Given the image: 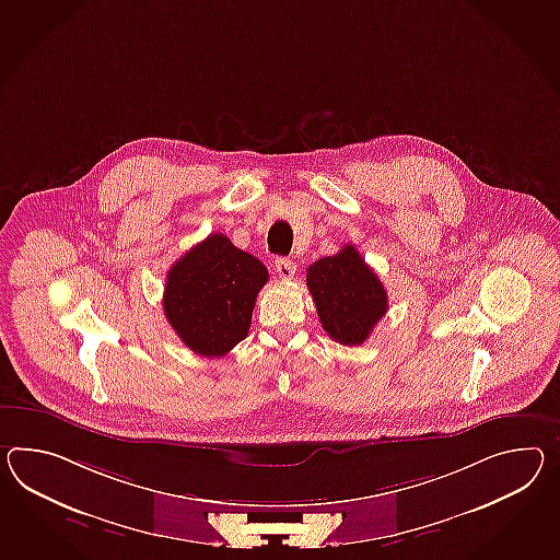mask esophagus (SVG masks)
<instances>
[{"instance_id": "34e87169", "label": "esophagus", "mask_w": 560, "mask_h": 560, "mask_svg": "<svg viewBox=\"0 0 560 560\" xmlns=\"http://www.w3.org/2000/svg\"><path fill=\"white\" fill-rule=\"evenodd\" d=\"M275 269L281 279H291L295 275V262L289 259L275 260Z\"/></svg>"}]
</instances>
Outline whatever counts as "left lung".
Wrapping results in <instances>:
<instances>
[{"instance_id": "left-lung-1", "label": "left lung", "mask_w": 560, "mask_h": 560, "mask_svg": "<svg viewBox=\"0 0 560 560\" xmlns=\"http://www.w3.org/2000/svg\"><path fill=\"white\" fill-rule=\"evenodd\" d=\"M307 289L322 328L343 346L364 343L388 310V295L378 275L352 245L310 265Z\"/></svg>"}]
</instances>
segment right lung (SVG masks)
<instances>
[{
    "mask_svg": "<svg viewBox=\"0 0 560 560\" xmlns=\"http://www.w3.org/2000/svg\"><path fill=\"white\" fill-rule=\"evenodd\" d=\"M267 267L236 248L224 234H210L179 257L165 279L164 314L191 352L220 358L245 340Z\"/></svg>",
    "mask_w": 560,
    "mask_h": 560,
    "instance_id": "right-lung-1",
    "label": "right lung"
}]
</instances>
